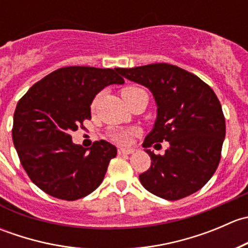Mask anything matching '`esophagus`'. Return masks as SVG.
<instances>
[{
    "instance_id": "obj_1",
    "label": "esophagus",
    "mask_w": 248,
    "mask_h": 248,
    "mask_svg": "<svg viewBox=\"0 0 248 248\" xmlns=\"http://www.w3.org/2000/svg\"><path fill=\"white\" fill-rule=\"evenodd\" d=\"M136 151L134 147H120L119 149V155H131Z\"/></svg>"
}]
</instances>
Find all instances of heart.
Returning <instances> with one entry per match:
<instances>
[{
  "label": "heart",
  "instance_id": "obj_1",
  "mask_svg": "<svg viewBox=\"0 0 248 248\" xmlns=\"http://www.w3.org/2000/svg\"><path fill=\"white\" fill-rule=\"evenodd\" d=\"M138 90H140V89H137V87H126V89L122 91V94L129 93V92L138 91ZM98 101H99V96L96 97V99L93 101L92 108H94V107L97 106ZM111 138H112V140H114V141L119 142V144H126V142L129 140V133L127 131H116L115 133H112Z\"/></svg>",
  "mask_w": 248,
  "mask_h": 248
}]
</instances>
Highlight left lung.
I'll use <instances>...</instances> for the list:
<instances>
[{
  "instance_id": "left-lung-1",
  "label": "left lung",
  "mask_w": 248,
  "mask_h": 248,
  "mask_svg": "<svg viewBox=\"0 0 248 248\" xmlns=\"http://www.w3.org/2000/svg\"><path fill=\"white\" fill-rule=\"evenodd\" d=\"M116 71L147 87L156 102V120L142 146L154 144L156 149L157 142H169L164 155L145 149L152 162L139 175L142 186L167 201L199 191L216 171L226 137V120L215 92L197 76L168 63Z\"/></svg>"
}]
</instances>
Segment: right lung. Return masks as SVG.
Wrapping results in <instances>:
<instances>
[{
  "mask_svg": "<svg viewBox=\"0 0 248 248\" xmlns=\"http://www.w3.org/2000/svg\"><path fill=\"white\" fill-rule=\"evenodd\" d=\"M116 69L63 67L44 77L17 102L13 142L36 186L64 201L86 197L102 184L117 150L106 140L90 149L72 141V132L91 119L97 93L124 80Z\"/></svg>",
  "mask_w": 248,
  "mask_h": 248,
  "instance_id": "1",
  "label": "right lung"
}]
</instances>
